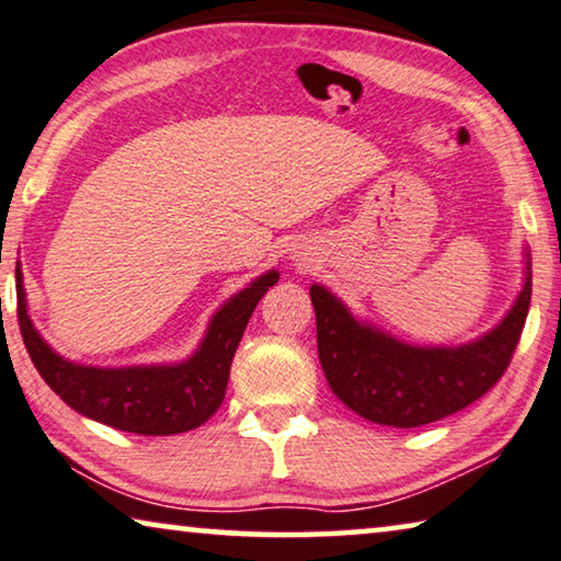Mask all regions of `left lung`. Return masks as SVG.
Masks as SVG:
<instances>
[{
	"instance_id": "left-lung-1",
	"label": "left lung",
	"mask_w": 561,
	"mask_h": 561,
	"mask_svg": "<svg viewBox=\"0 0 561 561\" xmlns=\"http://www.w3.org/2000/svg\"><path fill=\"white\" fill-rule=\"evenodd\" d=\"M524 287L504 320L463 345H411L357 320L322 284L309 287L317 353L330 388L365 421L417 428L440 421L496 386L519 345L531 302V256L524 249Z\"/></svg>"
}]
</instances>
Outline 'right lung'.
I'll use <instances>...</instances> for the list:
<instances>
[{"label":"right lung","mask_w":561,"mask_h":561,"mask_svg":"<svg viewBox=\"0 0 561 561\" xmlns=\"http://www.w3.org/2000/svg\"><path fill=\"white\" fill-rule=\"evenodd\" d=\"M279 279L277 270L264 272L229 297L208 322L196 353L171 365L95 367L55 353L27 314V291L16 266V320L24 347L42 380L72 411L138 436H173L206 423L219 411L227 392L233 353L259 299Z\"/></svg>","instance_id":"1"}]
</instances>
